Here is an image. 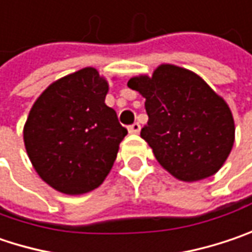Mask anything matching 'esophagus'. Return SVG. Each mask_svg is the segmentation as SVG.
<instances>
[{
    "label": "esophagus",
    "instance_id": "34e87169",
    "mask_svg": "<svg viewBox=\"0 0 252 252\" xmlns=\"http://www.w3.org/2000/svg\"><path fill=\"white\" fill-rule=\"evenodd\" d=\"M140 129H141L140 123H134L132 126H128V131H129L131 134H138V132H140Z\"/></svg>",
    "mask_w": 252,
    "mask_h": 252
}]
</instances>
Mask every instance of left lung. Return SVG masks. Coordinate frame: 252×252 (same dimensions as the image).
<instances>
[{"instance_id": "1", "label": "left lung", "mask_w": 252, "mask_h": 252, "mask_svg": "<svg viewBox=\"0 0 252 252\" xmlns=\"http://www.w3.org/2000/svg\"><path fill=\"white\" fill-rule=\"evenodd\" d=\"M128 87L145 98L148 123L141 137L171 175L192 183L222 167L234 145V118L201 77L162 64L153 77H132Z\"/></svg>"}]
</instances>
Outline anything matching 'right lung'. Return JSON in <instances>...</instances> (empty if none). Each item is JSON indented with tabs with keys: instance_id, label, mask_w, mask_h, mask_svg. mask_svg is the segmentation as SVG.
Returning a JSON list of instances; mask_svg holds the SVG:
<instances>
[{
	"instance_id": "1",
	"label": "right lung",
	"mask_w": 252,
	"mask_h": 252,
	"mask_svg": "<svg viewBox=\"0 0 252 252\" xmlns=\"http://www.w3.org/2000/svg\"><path fill=\"white\" fill-rule=\"evenodd\" d=\"M108 82L95 68L63 77L38 96L24 144L38 175L60 192L95 189L111 171L126 129L105 105Z\"/></svg>"
}]
</instances>
